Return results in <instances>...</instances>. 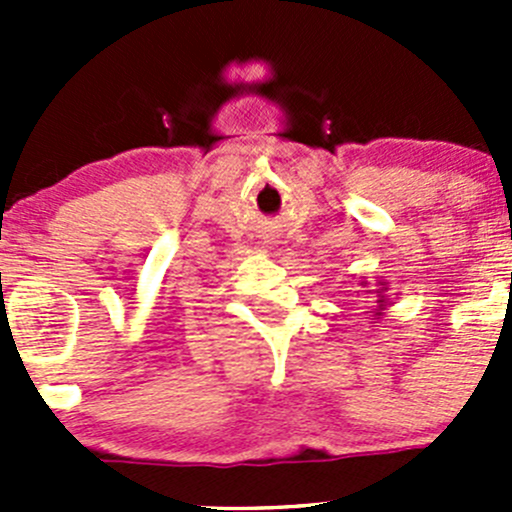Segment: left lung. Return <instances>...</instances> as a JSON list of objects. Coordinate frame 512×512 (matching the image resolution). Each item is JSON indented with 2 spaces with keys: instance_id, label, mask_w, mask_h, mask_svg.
I'll list each match as a JSON object with an SVG mask.
<instances>
[{
  "instance_id": "8db88e82",
  "label": "left lung",
  "mask_w": 512,
  "mask_h": 512,
  "mask_svg": "<svg viewBox=\"0 0 512 512\" xmlns=\"http://www.w3.org/2000/svg\"><path fill=\"white\" fill-rule=\"evenodd\" d=\"M359 285L366 287V285H369V282L361 280ZM386 289H389V285H386V282H381V280L376 282V289H366V294H374V314H371V317H374V319L384 317L386 307H389V297H386Z\"/></svg>"
}]
</instances>
